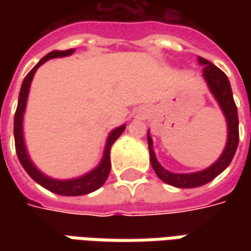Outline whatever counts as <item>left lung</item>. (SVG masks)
Listing matches in <instances>:
<instances>
[{"label": "left lung", "instance_id": "1", "mask_svg": "<svg viewBox=\"0 0 251 251\" xmlns=\"http://www.w3.org/2000/svg\"><path fill=\"white\" fill-rule=\"evenodd\" d=\"M198 64L202 65V78L207 83L208 89L214 99L217 100L219 109L222 110V114L226 120V144L225 148L222 151L221 156L218 158L211 166L193 172V173H175L165 169L159 163V160L155 155L153 151V141L151 137V132L148 130V148H150V160L152 168L155 170L156 176L165 181L166 184H170L173 187L178 188H193L200 187L209 183L211 180L221 175L225 169L230 165V162L235 156V152L237 150L239 144V119H237V109L233 95H232V88L229 79L225 74L222 73L217 65L209 63L208 60L198 57Z\"/></svg>", "mask_w": 251, "mask_h": 251}]
</instances>
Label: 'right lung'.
<instances>
[{"instance_id": "obj_1", "label": "right lung", "mask_w": 251, "mask_h": 251, "mask_svg": "<svg viewBox=\"0 0 251 251\" xmlns=\"http://www.w3.org/2000/svg\"><path fill=\"white\" fill-rule=\"evenodd\" d=\"M73 53H75V49L70 50H54L47 55H44L43 58L32 68V71L26 75V78L22 82L21 92H19V99H18V107L15 113L14 119V137H15V148H16V155L18 159L21 162V165L24 166L26 173L33 178L37 184H40L42 187L47 188L49 191L60 194V196H83V194H89L92 191L98 190L101 187L106 181V178L110 173V150L111 145L114 144V141L117 140L123 134V131L126 130V124H121L119 127H116L114 130H111L106 138L104 144V150L101 155L100 162L95 166V168L83 173L78 177L73 178H54L47 176L43 173L40 169L37 168L33 163V160L30 159V155L26 148V142H25L24 134V117L25 111H26V104H27V98H29V91H30V85L33 81V76L37 68L40 65H43L46 61L51 60V58H61V57H68Z\"/></svg>"}]
</instances>
